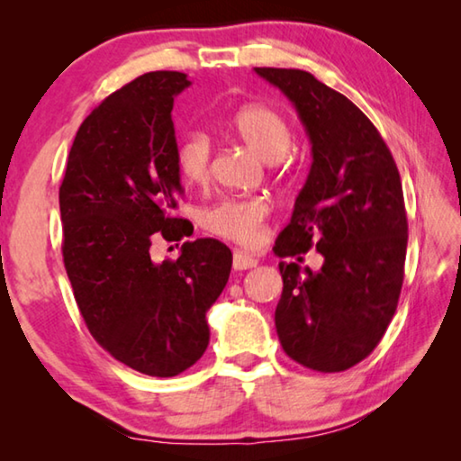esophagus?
Returning <instances> with one entry per match:
<instances>
[{"label": "esophagus", "mask_w": 461, "mask_h": 461, "mask_svg": "<svg viewBox=\"0 0 461 461\" xmlns=\"http://www.w3.org/2000/svg\"><path fill=\"white\" fill-rule=\"evenodd\" d=\"M258 260L252 258V256H246L244 252H236L233 254V270H248L254 268Z\"/></svg>", "instance_id": "obj_1"}]
</instances>
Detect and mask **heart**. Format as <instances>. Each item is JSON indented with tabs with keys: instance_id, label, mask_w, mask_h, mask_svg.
Listing matches in <instances>:
<instances>
[{
	"instance_id": "b5f03b06",
	"label": "heart",
	"mask_w": 461,
	"mask_h": 461,
	"mask_svg": "<svg viewBox=\"0 0 461 461\" xmlns=\"http://www.w3.org/2000/svg\"><path fill=\"white\" fill-rule=\"evenodd\" d=\"M231 130L262 156L278 160L293 142L291 123L283 113L268 105H246L231 118ZM212 140L201 130H189L176 142L178 173L191 185H203L212 170ZM268 205L258 197L221 199L201 213V225L209 233L240 246H256L262 238Z\"/></svg>"
}]
</instances>
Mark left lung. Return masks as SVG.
<instances>
[{
  "label": "left lung",
  "instance_id": "left-lung-1",
  "mask_svg": "<svg viewBox=\"0 0 461 461\" xmlns=\"http://www.w3.org/2000/svg\"><path fill=\"white\" fill-rule=\"evenodd\" d=\"M254 71L293 101L313 152L275 254L293 258L315 248L323 256L317 272L278 264L280 346L305 368L343 372L374 352L399 305L409 240L399 168L346 95L299 68Z\"/></svg>",
  "mask_w": 461,
  "mask_h": 461
}]
</instances>
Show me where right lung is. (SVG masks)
<instances>
[{
	"label": "right lung",
	"instance_id": "add662e5",
	"mask_svg": "<svg viewBox=\"0 0 461 461\" xmlns=\"http://www.w3.org/2000/svg\"><path fill=\"white\" fill-rule=\"evenodd\" d=\"M185 73L140 75L85 118L59 189L62 260L85 325L115 360L168 378L209 343L205 313L231 270L230 248L185 241L176 260L154 264L156 240L191 236L173 215L183 194L173 123Z\"/></svg>",
	"mask_w": 461,
	"mask_h": 461
}]
</instances>
